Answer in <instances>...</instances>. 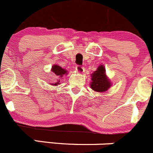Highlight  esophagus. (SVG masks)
<instances>
[{"label": "esophagus", "instance_id": "1", "mask_svg": "<svg viewBox=\"0 0 153 153\" xmlns=\"http://www.w3.org/2000/svg\"><path fill=\"white\" fill-rule=\"evenodd\" d=\"M75 70H76L78 73H82L84 71V67L81 66H77L76 67H75Z\"/></svg>", "mask_w": 153, "mask_h": 153}]
</instances>
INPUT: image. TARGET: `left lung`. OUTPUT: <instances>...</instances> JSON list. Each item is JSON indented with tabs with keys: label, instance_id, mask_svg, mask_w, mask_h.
<instances>
[{
	"label": "left lung",
	"instance_id": "left-lung-1",
	"mask_svg": "<svg viewBox=\"0 0 153 153\" xmlns=\"http://www.w3.org/2000/svg\"><path fill=\"white\" fill-rule=\"evenodd\" d=\"M90 87L97 93H105L111 87V80L106 75V70L104 65H99L95 72L91 74Z\"/></svg>",
	"mask_w": 153,
	"mask_h": 153
}]
</instances>
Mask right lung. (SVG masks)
Segmentation results:
<instances>
[{"mask_svg": "<svg viewBox=\"0 0 153 153\" xmlns=\"http://www.w3.org/2000/svg\"><path fill=\"white\" fill-rule=\"evenodd\" d=\"M51 71L52 72H54V73L57 75V78H60V79H57V81L56 83H54V84H53V83L52 84H51V85H54V86L59 85V84H60V79H61V78L63 79V75H67V74H68L67 70H66V69H63V68H62L61 66H60L59 65H57V64L53 65L52 67H51Z\"/></svg>", "mask_w": 153, "mask_h": 153, "instance_id": "obj_1", "label": "right lung"}]
</instances>
